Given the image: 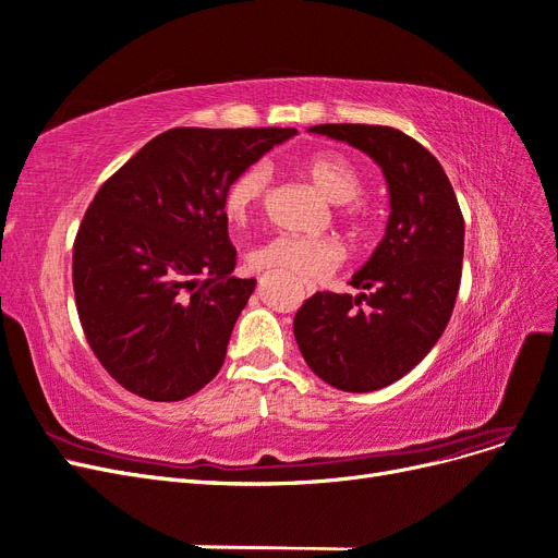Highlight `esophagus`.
Wrapping results in <instances>:
<instances>
[{"label":"esophagus","instance_id":"1","mask_svg":"<svg viewBox=\"0 0 558 558\" xmlns=\"http://www.w3.org/2000/svg\"><path fill=\"white\" fill-rule=\"evenodd\" d=\"M305 293H307V295H314V293H316V286H314V283H307V286H305Z\"/></svg>","mask_w":558,"mask_h":558}]
</instances>
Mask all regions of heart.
Wrapping results in <instances>:
<instances>
[{"mask_svg": "<svg viewBox=\"0 0 558 558\" xmlns=\"http://www.w3.org/2000/svg\"><path fill=\"white\" fill-rule=\"evenodd\" d=\"M302 174L332 205H349L361 195V177L353 167L332 154H318L302 160ZM269 172L265 165H248L234 174L223 191V216L232 226H244L267 193ZM349 221H359V209L344 211ZM344 251L328 238H279L267 240L248 253V265L258 272H286L302 281H318L335 272Z\"/></svg>", "mask_w": 558, "mask_h": 558, "instance_id": "heart-1", "label": "heart"}]
</instances>
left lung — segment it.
I'll return each instance as SVG.
<instances>
[{
	"label": "left lung",
	"instance_id": "8db88e82",
	"mask_svg": "<svg viewBox=\"0 0 558 558\" xmlns=\"http://www.w3.org/2000/svg\"><path fill=\"white\" fill-rule=\"evenodd\" d=\"M363 150L381 170L388 221L373 256L351 277L359 295L316 293L295 314L302 359L349 393L398 381L440 340L461 286L465 226L437 158L396 128H310ZM366 307L361 308L362 302Z\"/></svg>",
	"mask_w": 558,
	"mask_h": 558
}]
</instances>
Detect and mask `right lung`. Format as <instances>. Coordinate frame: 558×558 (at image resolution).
<instances>
[{"instance_id":"obj_1","label":"right lung","mask_w":558,"mask_h":558,"mask_svg":"<svg viewBox=\"0 0 558 558\" xmlns=\"http://www.w3.org/2000/svg\"><path fill=\"white\" fill-rule=\"evenodd\" d=\"M295 134L174 128L97 191L74 242V295L95 356L128 391L174 402L218 375L256 291L232 277L223 191Z\"/></svg>"}]
</instances>
